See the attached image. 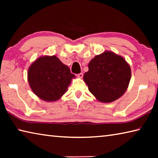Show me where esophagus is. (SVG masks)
<instances>
[{
  "label": "esophagus",
  "mask_w": 158,
  "mask_h": 158,
  "mask_svg": "<svg viewBox=\"0 0 158 158\" xmlns=\"http://www.w3.org/2000/svg\"><path fill=\"white\" fill-rule=\"evenodd\" d=\"M83 76H84V74H83V73H79L77 74V77H79V78H82Z\"/></svg>",
  "instance_id": "34e87169"
}]
</instances>
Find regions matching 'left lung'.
<instances>
[{"label":"left lung","instance_id":"1","mask_svg":"<svg viewBox=\"0 0 158 158\" xmlns=\"http://www.w3.org/2000/svg\"><path fill=\"white\" fill-rule=\"evenodd\" d=\"M131 79L130 65L123 58L105 52L90 60L84 80L89 91L102 102H111L126 91Z\"/></svg>","mask_w":158,"mask_h":158}]
</instances>
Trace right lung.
Listing matches in <instances>:
<instances>
[{"label": "right lung", "mask_w": 158, "mask_h": 158, "mask_svg": "<svg viewBox=\"0 0 158 158\" xmlns=\"http://www.w3.org/2000/svg\"><path fill=\"white\" fill-rule=\"evenodd\" d=\"M74 74L56 56H44L32 63L28 81L37 97L47 102L58 100L67 91Z\"/></svg>", "instance_id": "1"}]
</instances>
